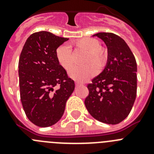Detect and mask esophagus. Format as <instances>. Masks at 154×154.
I'll return each mask as SVG.
<instances>
[{
    "label": "esophagus",
    "instance_id": "1",
    "mask_svg": "<svg viewBox=\"0 0 154 154\" xmlns=\"http://www.w3.org/2000/svg\"><path fill=\"white\" fill-rule=\"evenodd\" d=\"M75 85L76 86H81V85H82V84L79 83V82H75Z\"/></svg>",
    "mask_w": 154,
    "mask_h": 154
}]
</instances>
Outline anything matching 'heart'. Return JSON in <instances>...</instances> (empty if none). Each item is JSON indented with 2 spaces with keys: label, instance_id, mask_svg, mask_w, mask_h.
<instances>
[{
  "label": "heart",
  "instance_id": "obj_1",
  "mask_svg": "<svg viewBox=\"0 0 154 154\" xmlns=\"http://www.w3.org/2000/svg\"><path fill=\"white\" fill-rule=\"evenodd\" d=\"M75 51L86 52L83 59L82 67H74L69 72V76L77 82H83L97 72V67L102 69L108 62V52L105 48L101 47L96 38H85L75 41L72 43ZM56 59L61 67L69 71L73 65V56L70 48L60 45L55 51Z\"/></svg>",
  "mask_w": 154,
  "mask_h": 154
}]
</instances>
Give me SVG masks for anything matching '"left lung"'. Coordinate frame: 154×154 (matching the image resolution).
<instances>
[{
    "instance_id": "obj_1",
    "label": "left lung",
    "mask_w": 154,
    "mask_h": 154,
    "mask_svg": "<svg viewBox=\"0 0 154 154\" xmlns=\"http://www.w3.org/2000/svg\"><path fill=\"white\" fill-rule=\"evenodd\" d=\"M108 48V62L88 84L85 105L92 117L107 124H118L130 114L137 96L136 58L124 40L113 33L94 35Z\"/></svg>"
}]
</instances>
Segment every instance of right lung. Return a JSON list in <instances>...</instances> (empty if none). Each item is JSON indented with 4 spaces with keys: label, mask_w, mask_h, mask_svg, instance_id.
Returning a JSON list of instances; mask_svg holds the SVG:
<instances>
[{
    "label": "right lung",
    "mask_w": 154,
    "mask_h": 154,
    "mask_svg": "<svg viewBox=\"0 0 154 154\" xmlns=\"http://www.w3.org/2000/svg\"><path fill=\"white\" fill-rule=\"evenodd\" d=\"M69 40L48 31L28 37L18 62L20 96L31 123L40 127L55 124L62 118L75 82L56 59L55 51Z\"/></svg>",
    "instance_id": "right-lung-1"
}]
</instances>
